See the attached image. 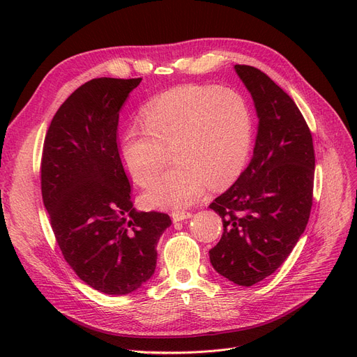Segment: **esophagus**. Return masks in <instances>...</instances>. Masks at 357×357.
Here are the masks:
<instances>
[{
	"instance_id": "obj_1",
	"label": "esophagus",
	"mask_w": 357,
	"mask_h": 357,
	"mask_svg": "<svg viewBox=\"0 0 357 357\" xmlns=\"http://www.w3.org/2000/svg\"><path fill=\"white\" fill-rule=\"evenodd\" d=\"M192 217V213L191 211H174L172 213V220L176 222V221H183L186 218H191Z\"/></svg>"
}]
</instances>
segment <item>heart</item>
Masks as SVG:
<instances>
[{
  "mask_svg": "<svg viewBox=\"0 0 357 357\" xmlns=\"http://www.w3.org/2000/svg\"><path fill=\"white\" fill-rule=\"evenodd\" d=\"M144 126L130 127L121 158L139 185H149L174 149L178 165L150 184L147 201L182 208L198 201L208 183L222 188L245 167L253 142V114L238 92L215 86H181L153 98L142 111Z\"/></svg>",
  "mask_w": 357,
  "mask_h": 357,
  "instance_id": "heart-1",
  "label": "heart"
}]
</instances>
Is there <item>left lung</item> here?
Segmentation results:
<instances>
[{
  "mask_svg": "<svg viewBox=\"0 0 357 357\" xmlns=\"http://www.w3.org/2000/svg\"><path fill=\"white\" fill-rule=\"evenodd\" d=\"M234 69L252 93L259 127L249 166L210 204L224 230L210 260L231 282L252 287L284 264L307 227L315 155L310 127L288 93L257 68Z\"/></svg>",
  "mask_w": 357,
  "mask_h": 357,
  "instance_id": "1",
  "label": "left lung"
}]
</instances>
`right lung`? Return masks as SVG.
Wrapping results in <instances>:
<instances>
[{
	"label": "right lung",
	"instance_id": "add662e5",
	"mask_svg": "<svg viewBox=\"0 0 357 357\" xmlns=\"http://www.w3.org/2000/svg\"><path fill=\"white\" fill-rule=\"evenodd\" d=\"M142 78H96L56 111L42 155V197L56 243L86 285L108 295L140 288L156 268L171 217L137 211L117 146L119 112Z\"/></svg>",
	"mask_w": 357,
	"mask_h": 357
}]
</instances>
